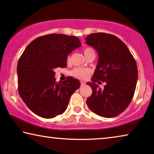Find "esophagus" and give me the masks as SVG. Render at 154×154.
Listing matches in <instances>:
<instances>
[{
  "label": "esophagus",
  "mask_w": 154,
  "mask_h": 154,
  "mask_svg": "<svg viewBox=\"0 0 154 154\" xmlns=\"http://www.w3.org/2000/svg\"><path fill=\"white\" fill-rule=\"evenodd\" d=\"M80 83H81V85H82V86H84V85L86 84V83H85L84 82H80Z\"/></svg>",
  "instance_id": "esophagus-1"
}]
</instances>
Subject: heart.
Here are the masks:
<instances>
[{"instance_id":"obj_1","label":"heart","mask_w":154,"mask_h":154,"mask_svg":"<svg viewBox=\"0 0 154 154\" xmlns=\"http://www.w3.org/2000/svg\"><path fill=\"white\" fill-rule=\"evenodd\" d=\"M94 52V50L91 48H85L84 50V54L86 55L87 54L90 53V52ZM89 74H90V70L87 68H75L70 72V75L72 76L78 78L80 79H84L88 77Z\"/></svg>"}]
</instances>
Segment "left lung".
Returning <instances> with one entry per match:
<instances>
[{
    "label": "left lung",
    "instance_id": "obj_1",
    "mask_svg": "<svg viewBox=\"0 0 154 154\" xmlns=\"http://www.w3.org/2000/svg\"><path fill=\"white\" fill-rule=\"evenodd\" d=\"M86 44L95 48L98 62L91 82L92 95L86 104L93 113L103 118H113L130 104L137 81L136 61L122 41L112 34L99 32L86 36ZM105 81L103 90L96 81Z\"/></svg>",
    "mask_w": 154,
    "mask_h": 154
}]
</instances>
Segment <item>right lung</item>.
<instances>
[{"instance_id":"add662e5","label":"right lung","mask_w":154,"mask_h":154,"mask_svg":"<svg viewBox=\"0 0 154 154\" xmlns=\"http://www.w3.org/2000/svg\"><path fill=\"white\" fill-rule=\"evenodd\" d=\"M81 45L76 36L50 34L36 38L27 45L18 62V88L33 113L43 118H53L67 109L80 82L72 77L57 82L54 70L66 68L68 54Z\"/></svg>"}]
</instances>
